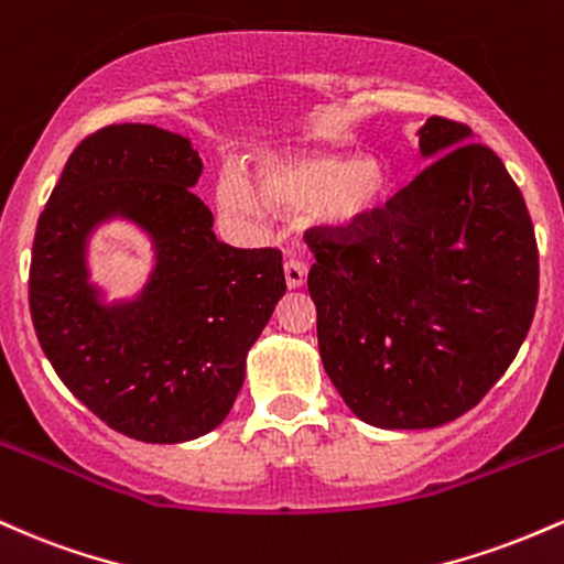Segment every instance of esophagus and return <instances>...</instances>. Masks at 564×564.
<instances>
[{
    "label": "esophagus",
    "instance_id": "1",
    "mask_svg": "<svg viewBox=\"0 0 564 564\" xmlns=\"http://www.w3.org/2000/svg\"><path fill=\"white\" fill-rule=\"evenodd\" d=\"M306 276H308V265L303 263L301 258L290 256L288 261H284V282H288L290 290L303 288V284H306Z\"/></svg>",
    "mask_w": 564,
    "mask_h": 564
}]
</instances>
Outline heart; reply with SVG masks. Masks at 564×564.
I'll list each match as a JSON object with an SVG mask.
<instances>
[{"instance_id": "heart-1", "label": "heart", "mask_w": 564, "mask_h": 564, "mask_svg": "<svg viewBox=\"0 0 564 564\" xmlns=\"http://www.w3.org/2000/svg\"><path fill=\"white\" fill-rule=\"evenodd\" d=\"M389 192V170L376 156L299 154L265 160L256 186L239 170H224L215 202L226 218L252 224L263 207L308 210L327 226H351L378 210Z\"/></svg>"}]
</instances>
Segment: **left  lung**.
<instances>
[{
	"mask_svg": "<svg viewBox=\"0 0 564 564\" xmlns=\"http://www.w3.org/2000/svg\"><path fill=\"white\" fill-rule=\"evenodd\" d=\"M469 124L432 117L436 156L386 207L316 226L322 365L351 413L434 429L482 402L514 362L538 303V245L522 192Z\"/></svg>",
	"mask_w": 564,
	"mask_h": 564,
	"instance_id": "obj_1",
	"label": "left lung"
}]
</instances>
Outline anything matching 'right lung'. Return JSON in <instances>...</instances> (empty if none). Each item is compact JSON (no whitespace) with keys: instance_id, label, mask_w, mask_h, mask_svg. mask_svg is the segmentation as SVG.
<instances>
[{"instance_id":"obj_1","label":"right lung","mask_w":564,"mask_h":564,"mask_svg":"<svg viewBox=\"0 0 564 564\" xmlns=\"http://www.w3.org/2000/svg\"><path fill=\"white\" fill-rule=\"evenodd\" d=\"M192 141L154 124H109L63 167L31 250L29 306L58 378L113 432L154 445L197 440L229 415L245 357L284 295L280 248L218 242L192 186ZM122 212L155 237L144 299L106 310L86 284L84 237Z\"/></svg>"}]
</instances>
